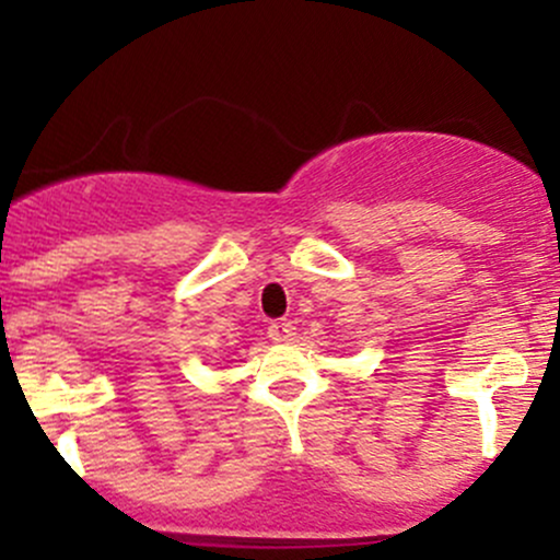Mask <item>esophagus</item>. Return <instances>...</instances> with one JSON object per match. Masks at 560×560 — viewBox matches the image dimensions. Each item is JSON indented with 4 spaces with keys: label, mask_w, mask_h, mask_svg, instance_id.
<instances>
[{
    "label": "esophagus",
    "mask_w": 560,
    "mask_h": 560,
    "mask_svg": "<svg viewBox=\"0 0 560 560\" xmlns=\"http://www.w3.org/2000/svg\"><path fill=\"white\" fill-rule=\"evenodd\" d=\"M268 337H271L273 342H292L294 339L292 320H287V318L271 320V326H268Z\"/></svg>",
    "instance_id": "obj_1"
}]
</instances>
